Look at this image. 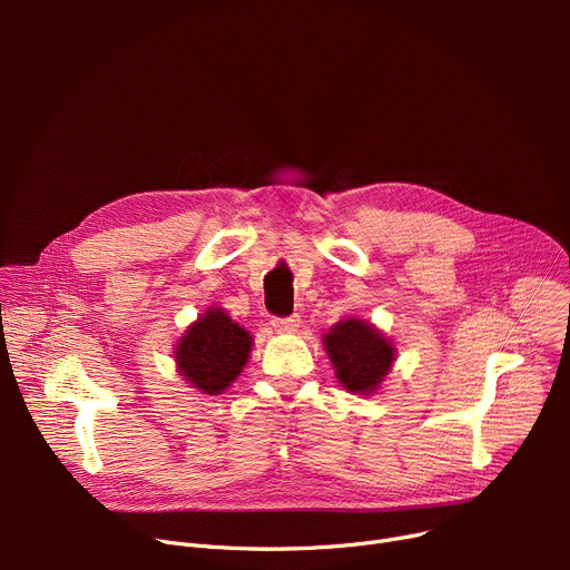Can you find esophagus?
I'll return each mask as SVG.
<instances>
[{"instance_id": "esophagus-1", "label": "esophagus", "mask_w": 570, "mask_h": 570, "mask_svg": "<svg viewBox=\"0 0 570 570\" xmlns=\"http://www.w3.org/2000/svg\"><path fill=\"white\" fill-rule=\"evenodd\" d=\"M273 325L282 333H293L297 331V325H301V316L291 314V316H282V318H273Z\"/></svg>"}]
</instances>
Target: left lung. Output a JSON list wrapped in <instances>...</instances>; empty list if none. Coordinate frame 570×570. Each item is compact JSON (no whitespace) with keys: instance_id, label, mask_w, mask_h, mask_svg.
<instances>
[{"instance_id":"8db88e82","label":"left lung","mask_w":570,"mask_h":570,"mask_svg":"<svg viewBox=\"0 0 570 570\" xmlns=\"http://www.w3.org/2000/svg\"><path fill=\"white\" fill-rule=\"evenodd\" d=\"M340 383L351 393H374L395 361V348L374 325L357 318L337 323L323 340Z\"/></svg>"}]
</instances>
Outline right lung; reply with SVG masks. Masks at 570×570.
Here are the masks:
<instances>
[{"mask_svg":"<svg viewBox=\"0 0 570 570\" xmlns=\"http://www.w3.org/2000/svg\"><path fill=\"white\" fill-rule=\"evenodd\" d=\"M252 351V337L233 323L224 309L200 316L175 348L177 370L196 391L219 395L243 372Z\"/></svg>","mask_w":570,"mask_h":570,"instance_id":"add662e5","label":"right lung"}]
</instances>
